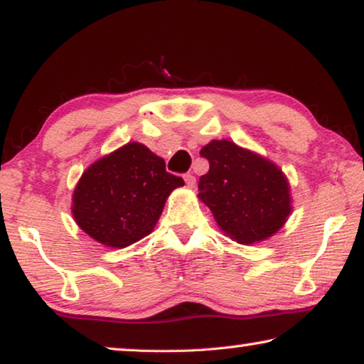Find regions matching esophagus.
<instances>
[{"mask_svg": "<svg viewBox=\"0 0 364 364\" xmlns=\"http://www.w3.org/2000/svg\"><path fill=\"white\" fill-rule=\"evenodd\" d=\"M183 178H184V181H186V186H188V188H194V184H196V176H193L191 173H188V175H184Z\"/></svg>", "mask_w": 364, "mask_h": 364, "instance_id": "34e87169", "label": "esophagus"}]
</instances>
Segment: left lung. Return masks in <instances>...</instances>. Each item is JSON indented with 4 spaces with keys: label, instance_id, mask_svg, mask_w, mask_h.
I'll return each mask as SVG.
<instances>
[{
    "label": "left lung",
    "instance_id": "1",
    "mask_svg": "<svg viewBox=\"0 0 364 364\" xmlns=\"http://www.w3.org/2000/svg\"><path fill=\"white\" fill-rule=\"evenodd\" d=\"M200 156L210 168L199 180V199L226 236L247 245L281 230L292 210L291 188L273 162L226 139L210 141Z\"/></svg>",
    "mask_w": 364,
    "mask_h": 364
}]
</instances>
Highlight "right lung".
<instances>
[{
    "label": "right lung",
    "instance_id": "obj_1",
    "mask_svg": "<svg viewBox=\"0 0 364 364\" xmlns=\"http://www.w3.org/2000/svg\"><path fill=\"white\" fill-rule=\"evenodd\" d=\"M183 184L162 157L128 143L86 168L73 191V218L102 245L128 247L151 234L167 197Z\"/></svg>",
    "mask_w": 364,
    "mask_h": 364
}]
</instances>
